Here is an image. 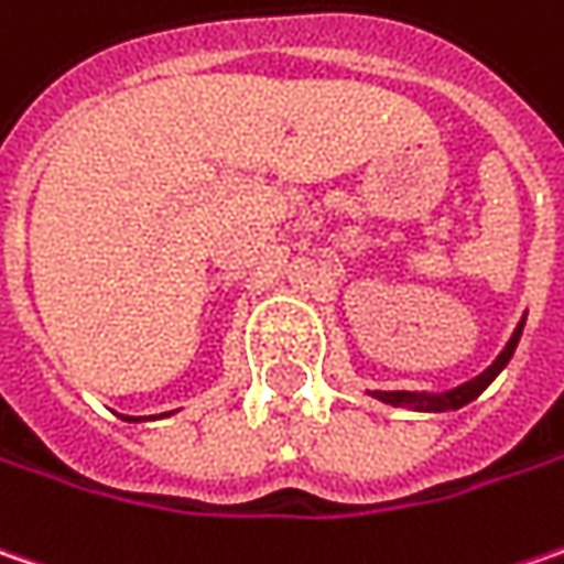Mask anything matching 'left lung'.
I'll list each match as a JSON object with an SVG mask.
<instances>
[{
  "label": "left lung",
  "instance_id": "left-lung-1",
  "mask_svg": "<svg viewBox=\"0 0 564 564\" xmlns=\"http://www.w3.org/2000/svg\"><path fill=\"white\" fill-rule=\"evenodd\" d=\"M523 321H527V314H523ZM523 321L518 324V329L511 333V339H508V346L498 352L492 365L482 371V375H476L473 380H466L460 387H451V390H444V393H429V390H375L371 397L380 400V403H387V406H403V409H415V412H447V409H460L466 403H473L489 383H492L501 371H505V365L511 361V355L518 349V343H521V333H523Z\"/></svg>",
  "mask_w": 564,
  "mask_h": 564
}]
</instances>
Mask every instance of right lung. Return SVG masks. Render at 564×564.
Returning a JSON list of instances; mask_svg holds the SVG:
<instances>
[{
  "label": "right lung",
  "instance_id": "add662e5",
  "mask_svg": "<svg viewBox=\"0 0 564 564\" xmlns=\"http://www.w3.org/2000/svg\"><path fill=\"white\" fill-rule=\"evenodd\" d=\"M161 415H171V412H161ZM129 419V415H127ZM129 422H139V419H129Z\"/></svg>",
  "mask_w": 564,
  "mask_h": 564
}]
</instances>
